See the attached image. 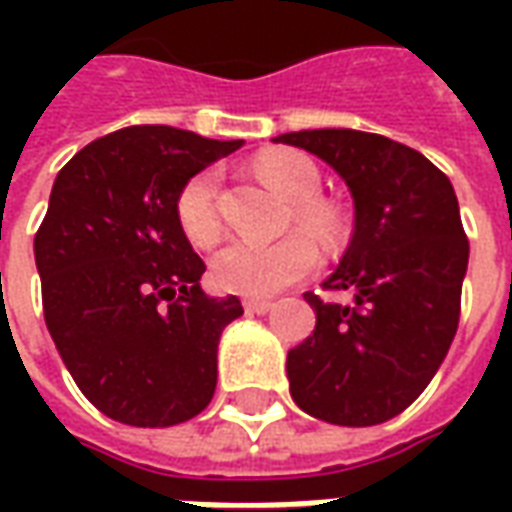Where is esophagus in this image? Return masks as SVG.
<instances>
[{"mask_svg":"<svg viewBox=\"0 0 512 512\" xmlns=\"http://www.w3.org/2000/svg\"><path fill=\"white\" fill-rule=\"evenodd\" d=\"M271 307H274V301H268V299H246L244 301V310L249 312V315H266Z\"/></svg>","mask_w":512,"mask_h":512,"instance_id":"obj_1","label":"esophagus"}]
</instances>
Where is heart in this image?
Instances as JSON below:
<instances>
[{
    "label": "heart",
    "mask_w": 512,
    "mask_h": 512,
    "mask_svg": "<svg viewBox=\"0 0 512 512\" xmlns=\"http://www.w3.org/2000/svg\"><path fill=\"white\" fill-rule=\"evenodd\" d=\"M257 172L279 194L293 200V219L299 227L326 244L340 238L343 222L332 202L318 197L321 169L299 150H268L257 158ZM222 178L216 169L194 172L175 197V219L180 233L194 246H211L222 235ZM321 263L318 246L307 235L290 233L271 244L235 238L222 246L211 260L216 288L249 299H266L279 290L296 285Z\"/></svg>",
    "instance_id": "obj_1"
}]
</instances>
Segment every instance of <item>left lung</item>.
<instances>
[{
	"instance_id": "8db88e82",
	"label": "left lung",
	"mask_w": 512,
	"mask_h": 512,
	"mask_svg": "<svg viewBox=\"0 0 512 512\" xmlns=\"http://www.w3.org/2000/svg\"><path fill=\"white\" fill-rule=\"evenodd\" d=\"M332 164L354 194L351 246L329 293H304L315 329L288 351L290 395L310 417L367 428L406 411L450 351L461 321L469 238L450 178L414 147L351 128L277 136Z\"/></svg>"
}]
</instances>
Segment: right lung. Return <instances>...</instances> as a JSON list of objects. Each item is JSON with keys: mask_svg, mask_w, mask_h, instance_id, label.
<instances>
[{"mask_svg": "<svg viewBox=\"0 0 512 512\" xmlns=\"http://www.w3.org/2000/svg\"><path fill=\"white\" fill-rule=\"evenodd\" d=\"M244 145L172 126H128L60 169L35 233L43 318L82 395L134 428L197 417L216 389V345L244 307L200 290L180 233V186Z\"/></svg>", "mask_w": 512, "mask_h": 512, "instance_id": "1", "label": "right lung"}]
</instances>
